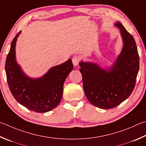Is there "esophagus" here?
<instances>
[{
  "label": "esophagus",
  "instance_id": "34e87169",
  "mask_svg": "<svg viewBox=\"0 0 146 146\" xmlns=\"http://www.w3.org/2000/svg\"><path fill=\"white\" fill-rule=\"evenodd\" d=\"M80 60V58L78 55H74L72 58V62L75 66H77L79 64Z\"/></svg>",
  "mask_w": 146,
  "mask_h": 146
}]
</instances>
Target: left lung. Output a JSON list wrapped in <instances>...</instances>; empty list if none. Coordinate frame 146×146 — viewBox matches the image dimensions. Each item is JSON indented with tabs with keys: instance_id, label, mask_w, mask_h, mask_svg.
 Returning a JSON list of instances; mask_svg holds the SVG:
<instances>
[{
	"instance_id": "1",
	"label": "left lung",
	"mask_w": 146,
	"mask_h": 146,
	"mask_svg": "<svg viewBox=\"0 0 146 146\" xmlns=\"http://www.w3.org/2000/svg\"><path fill=\"white\" fill-rule=\"evenodd\" d=\"M116 26L121 29L124 46L112 67L106 71L92 63L79 64L87 100L104 109L117 107L130 96L139 70V55L133 37L121 23Z\"/></svg>"
}]
</instances>
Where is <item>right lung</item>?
Here are the masks:
<instances>
[{
    "instance_id": "add662e5",
    "label": "right lung",
    "mask_w": 146,
    "mask_h": 146,
    "mask_svg": "<svg viewBox=\"0 0 146 146\" xmlns=\"http://www.w3.org/2000/svg\"><path fill=\"white\" fill-rule=\"evenodd\" d=\"M19 32L13 39L5 64L7 82L13 97L27 109L44 113L59 104L64 82L73 65L71 59L52 68L41 78L33 79L26 76L15 59V45Z\"/></svg>"
}]
</instances>
